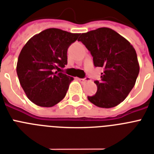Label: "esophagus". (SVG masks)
I'll list each match as a JSON object with an SVG mask.
<instances>
[{"label": "esophagus", "instance_id": "1", "mask_svg": "<svg viewBox=\"0 0 154 154\" xmlns=\"http://www.w3.org/2000/svg\"><path fill=\"white\" fill-rule=\"evenodd\" d=\"M78 81L81 82V83H84V82H85V81H89V78L88 77H86V78H78Z\"/></svg>", "mask_w": 154, "mask_h": 154}]
</instances>
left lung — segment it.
<instances>
[{"label":"left lung","instance_id":"left-lung-1","mask_svg":"<svg viewBox=\"0 0 154 154\" xmlns=\"http://www.w3.org/2000/svg\"><path fill=\"white\" fill-rule=\"evenodd\" d=\"M78 41L90 51L94 66L104 69L100 81H94L97 93L88 100L97 107H116L128 96L139 73L135 50L129 41L108 27L80 34Z\"/></svg>","mask_w":154,"mask_h":154}]
</instances>
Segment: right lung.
Listing matches in <instances>:
<instances>
[{
    "label": "right lung",
    "mask_w": 154,
    "mask_h": 154,
    "mask_svg": "<svg viewBox=\"0 0 154 154\" xmlns=\"http://www.w3.org/2000/svg\"><path fill=\"white\" fill-rule=\"evenodd\" d=\"M80 34L48 28L30 38L19 55L16 73L30 100L53 107L66 96L72 77L61 73L67 64V50Z\"/></svg>",
    "instance_id": "obj_1"
}]
</instances>
